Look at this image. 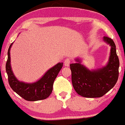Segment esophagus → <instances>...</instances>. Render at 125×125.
I'll return each instance as SVG.
<instances>
[{"label": "esophagus", "mask_w": 125, "mask_h": 125, "mask_svg": "<svg viewBox=\"0 0 125 125\" xmlns=\"http://www.w3.org/2000/svg\"><path fill=\"white\" fill-rule=\"evenodd\" d=\"M70 62V58H66V59H65V60H64V65H65V66H69Z\"/></svg>", "instance_id": "34e87169"}]
</instances>
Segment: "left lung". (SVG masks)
I'll return each mask as SVG.
<instances>
[{
	"mask_svg": "<svg viewBox=\"0 0 125 125\" xmlns=\"http://www.w3.org/2000/svg\"><path fill=\"white\" fill-rule=\"evenodd\" d=\"M104 41L111 46L108 62L105 66L90 70L81 63L79 59L70 65L72 84L79 95L84 97H101L114 87L118 78L120 62L114 41L107 36Z\"/></svg>",
	"mask_w": 125,
	"mask_h": 125,
	"instance_id": "left-lung-1",
	"label": "left lung"
}]
</instances>
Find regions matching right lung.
I'll return each instance as SVG.
<instances>
[{"label": "right lung", "instance_id": "add662e5", "mask_svg": "<svg viewBox=\"0 0 125 125\" xmlns=\"http://www.w3.org/2000/svg\"><path fill=\"white\" fill-rule=\"evenodd\" d=\"M13 43L8 50V59L5 67L10 86L17 94L26 101H37L45 99L52 93L53 82L62 68L63 63H59L50 68L40 80L36 82L26 83L20 81L14 75L10 65V51Z\"/></svg>", "mask_w": 125, "mask_h": 125}]
</instances>
